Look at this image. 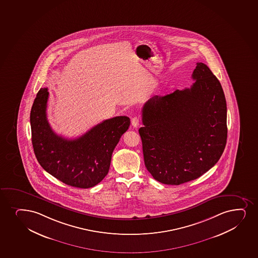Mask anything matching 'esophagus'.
Returning <instances> with one entry per match:
<instances>
[{
    "label": "esophagus",
    "mask_w": 258,
    "mask_h": 258,
    "mask_svg": "<svg viewBox=\"0 0 258 258\" xmlns=\"http://www.w3.org/2000/svg\"><path fill=\"white\" fill-rule=\"evenodd\" d=\"M131 124L134 127H137L140 125V119L137 116H135L131 119Z\"/></svg>",
    "instance_id": "1"
}]
</instances>
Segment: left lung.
Wrapping results in <instances>:
<instances>
[{"mask_svg":"<svg viewBox=\"0 0 258 258\" xmlns=\"http://www.w3.org/2000/svg\"><path fill=\"white\" fill-rule=\"evenodd\" d=\"M191 88L155 96L144 104L139 134L146 167L157 181L178 185L211 169L227 140V107L221 84L197 63Z\"/></svg>","mask_w":258,"mask_h":258,"instance_id":"1","label":"left lung"}]
</instances>
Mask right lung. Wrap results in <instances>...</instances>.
<instances>
[{
    "instance_id": "1",
    "label": "right lung",
    "mask_w": 258,
    "mask_h": 258,
    "mask_svg": "<svg viewBox=\"0 0 258 258\" xmlns=\"http://www.w3.org/2000/svg\"><path fill=\"white\" fill-rule=\"evenodd\" d=\"M47 88L40 89L30 113L32 143L40 166L67 185L90 188L109 172L111 155L131 119L115 116L91 127L82 137L67 139L52 131L46 118Z\"/></svg>"
}]
</instances>
